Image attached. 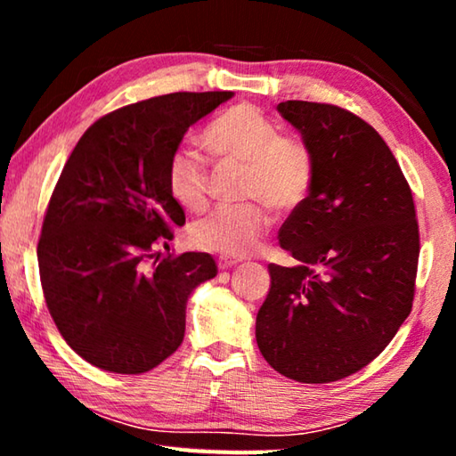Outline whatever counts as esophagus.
<instances>
[{
	"label": "esophagus",
	"mask_w": 456,
	"mask_h": 456,
	"mask_svg": "<svg viewBox=\"0 0 456 456\" xmlns=\"http://www.w3.org/2000/svg\"><path fill=\"white\" fill-rule=\"evenodd\" d=\"M237 264H241V259H237V257H229V256H221V257H219V261H217L219 269H231V267L237 265Z\"/></svg>",
	"instance_id": "34e87169"
}]
</instances>
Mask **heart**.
Returning a JSON list of instances; mask_svg holds the SVG:
<instances>
[{
    "label": "heart",
    "instance_id": "heart-1",
    "mask_svg": "<svg viewBox=\"0 0 456 456\" xmlns=\"http://www.w3.org/2000/svg\"><path fill=\"white\" fill-rule=\"evenodd\" d=\"M200 144L213 157L245 165L243 197H256L239 205L217 207L192 225V241L207 251L241 257L253 251L272 227L275 209L291 211L310 195L314 157L296 138L281 136L257 106L237 104L221 112L205 126ZM168 195L183 209L203 211L209 200V175L195 152L179 149L167 165Z\"/></svg>",
    "mask_w": 456,
    "mask_h": 456
}]
</instances>
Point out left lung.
Masks as SVG:
<instances>
[{
	"label": "left lung",
	"mask_w": 456,
	"mask_h": 456,
	"mask_svg": "<svg viewBox=\"0 0 456 456\" xmlns=\"http://www.w3.org/2000/svg\"><path fill=\"white\" fill-rule=\"evenodd\" d=\"M314 157L310 195L280 229L299 264H272L259 352L291 380L336 382L368 366L408 318L419 265L412 191L382 136L339 106L277 104Z\"/></svg>",
	"instance_id": "obj_1"
}]
</instances>
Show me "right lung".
<instances>
[{"mask_svg":"<svg viewBox=\"0 0 456 456\" xmlns=\"http://www.w3.org/2000/svg\"><path fill=\"white\" fill-rule=\"evenodd\" d=\"M233 92H175L96 120L64 165L37 265L53 323L92 366L149 372L179 348L187 299L217 275L209 253L159 259L184 211L167 165L184 133Z\"/></svg>","mask_w":456,"mask_h":456,"instance_id":"add662e5","label":"right lung"}]
</instances>
